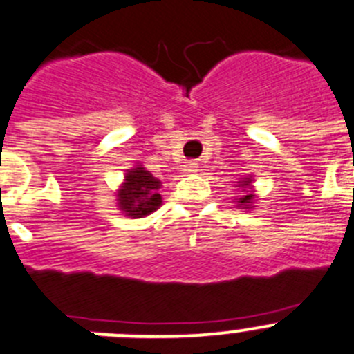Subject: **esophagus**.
Returning a JSON list of instances; mask_svg holds the SVG:
<instances>
[{
  "label": "esophagus",
  "mask_w": 354,
  "mask_h": 354,
  "mask_svg": "<svg viewBox=\"0 0 354 354\" xmlns=\"http://www.w3.org/2000/svg\"><path fill=\"white\" fill-rule=\"evenodd\" d=\"M185 171H188V173H197L198 171V164L195 162V160H190V162L185 166Z\"/></svg>",
  "instance_id": "esophagus-1"
}]
</instances>
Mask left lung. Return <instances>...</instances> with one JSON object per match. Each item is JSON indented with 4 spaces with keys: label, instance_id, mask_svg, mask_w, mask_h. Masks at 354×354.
<instances>
[{
    "label": "left lung",
    "instance_id": "left-lung-1",
    "mask_svg": "<svg viewBox=\"0 0 354 354\" xmlns=\"http://www.w3.org/2000/svg\"><path fill=\"white\" fill-rule=\"evenodd\" d=\"M240 185H242V187H247V185L250 183V180H243V181H239ZM254 198V195L252 194H249V192H243V195L242 197L239 198V202L240 204L239 205H247V204H250V201H252Z\"/></svg>",
    "mask_w": 354,
    "mask_h": 354
}]
</instances>
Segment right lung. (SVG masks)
Returning a JSON list of instances; mask_svg holds the SVG:
<instances>
[{"label": "right lung", "instance_id": "1", "mask_svg": "<svg viewBox=\"0 0 354 354\" xmlns=\"http://www.w3.org/2000/svg\"><path fill=\"white\" fill-rule=\"evenodd\" d=\"M160 181L152 176L145 167H135L126 174V183L119 190V209L131 218H143L150 212L157 211L162 198L157 190Z\"/></svg>", "mask_w": 354, "mask_h": 354}]
</instances>
